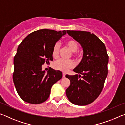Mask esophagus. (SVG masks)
I'll use <instances>...</instances> for the list:
<instances>
[{"mask_svg": "<svg viewBox=\"0 0 125 125\" xmlns=\"http://www.w3.org/2000/svg\"><path fill=\"white\" fill-rule=\"evenodd\" d=\"M65 74L64 73H62V77H65Z\"/></svg>", "mask_w": 125, "mask_h": 125, "instance_id": "esophagus-1", "label": "esophagus"}]
</instances>
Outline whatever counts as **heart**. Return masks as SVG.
Here are the masks:
<instances>
[{
    "instance_id": "heart-1",
    "label": "heart",
    "mask_w": 125,
    "mask_h": 125,
    "mask_svg": "<svg viewBox=\"0 0 125 125\" xmlns=\"http://www.w3.org/2000/svg\"><path fill=\"white\" fill-rule=\"evenodd\" d=\"M66 45L72 51V53L74 57L79 58L81 56V53L77 51L79 46L77 41L73 39L68 40L66 42ZM60 49V45L59 43L56 42L52 49V55L53 57H57L59 53ZM74 61L71 59H59L56 61L53 64V67L54 68V69L64 72H66L70 69L74 68Z\"/></svg>"
}]
</instances>
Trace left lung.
Returning a JSON list of instances; mask_svg holds the SVG:
<instances>
[{
	"mask_svg": "<svg viewBox=\"0 0 125 125\" xmlns=\"http://www.w3.org/2000/svg\"><path fill=\"white\" fill-rule=\"evenodd\" d=\"M66 32L81 44L83 54L79 65L73 70L80 75H66L71 81L66 94L74 105H87L101 93L108 73L109 56L105 44L94 34L81 31Z\"/></svg>",
	"mask_w": 125,
	"mask_h": 125,
	"instance_id": "1",
	"label": "left lung"
}]
</instances>
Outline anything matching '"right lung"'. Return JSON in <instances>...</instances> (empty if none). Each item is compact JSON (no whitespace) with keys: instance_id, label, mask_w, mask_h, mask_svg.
<instances>
[{"instance_id":"add662e5","label":"right lung","mask_w":125,"mask_h":125,"mask_svg":"<svg viewBox=\"0 0 125 125\" xmlns=\"http://www.w3.org/2000/svg\"><path fill=\"white\" fill-rule=\"evenodd\" d=\"M65 31L42 29L32 32L19 45L14 57L13 81L20 98L32 104L48 98L51 89L62 73L51 67L45 74L42 66L53 60L52 49Z\"/></svg>"}]
</instances>
